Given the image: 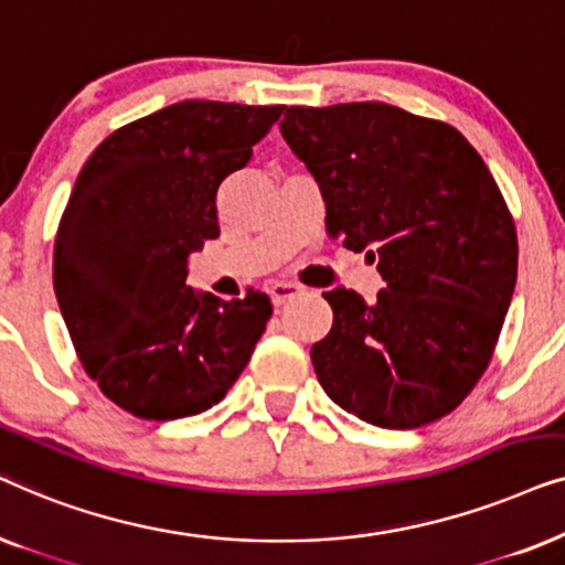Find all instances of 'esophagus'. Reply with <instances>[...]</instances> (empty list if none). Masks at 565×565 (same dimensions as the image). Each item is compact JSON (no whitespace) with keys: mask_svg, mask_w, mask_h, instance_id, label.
<instances>
[{"mask_svg":"<svg viewBox=\"0 0 565 565\" xmlns=\"http://www.w3.org/2000/svg\"><path fill=\"white\" fill-rule=\"evenodd\" d=\"M303 292V288L296 282H273L269 285V298H273L275 306H285L288 300H292L296 296H300Z\"/></svg>","mask_w":565,"mask_h":565,"instance_id":"1","label":"esophagus"}]
</instances>
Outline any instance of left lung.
<instances>
[{
  "label": "left lung",
  "mask_w": 565,
  "mask_h": 565,
  "mask_svg": "<svg viewBox=\"0 0 565 565\" xmlns=\"http://www.w3.org/2000/svg\"><path fill=\"white\" fill-rule=\"evenodd\" d=\"M280 134L319 182L327 231L377 259L375 303L323 292L311 347L329 398L383 429L450 414L489 367L516 282V231L489 167L443 120L385 103L288 107Z\"/></svg>",
  "instance_id": "left-lung-1"
}]
</instances>
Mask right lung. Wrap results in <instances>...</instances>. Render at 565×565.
Segmentation results:
<instances>
[{"instance_id": "add662e5", "label": "right lung", "mask_w": 565, "mask_h": 565, "mask_svg": "<svg viewBox=\"0 0 565 565\" xmlns=\"http://www.w3.org/2000/svg\"><path fill=\"white\" fill-rule=\"evenodd\" d=\"M285 105L184 99L92 151L61 215L53 290L87 375L138 419L207 412L259 342L273 303L188 285V257L221 234L218 195Z\"/></svg>"}]
</instances>
